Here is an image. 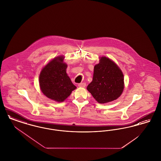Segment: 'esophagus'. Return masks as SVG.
Listing matches in <instances>:
<instances>
[{
    "instance_id": "obj_1",
    "label": "esophagus",
    "mask_w": 161,
    "mask_h": 161,
    "mask_svg": "<svg viewBox=\"0 0 161 161\" xmlns=\"http://www.w3.org/2000/svg\"><path fill=\"white\" fill-rule=\"evenodd\" d=\"M78 86L80 87H84L86 86V83H79V84H78Z\"/></svg>"
}]
</instances>
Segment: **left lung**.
<instances>
[{
    "label": "left lung",
    "mask_w": 161,
    "mask_h": 161,
    "mask_svg": "<svg viewBox=\"0 0 161 161\" xmlns=\"http://www.w3.org/2000/svg\"><path fill=\"white\" fill-rule=\"evenodd\" d=\"M124 86L121 70L114 61L103 57L94 67L93 80L87 89L99 103L103 104L117 99Z\"/></svg>",
    "instance_id": "left-lung-1"
}]
</instances>
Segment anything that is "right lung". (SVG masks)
I'll return each mask as SVG.
<instances>
[{"instance_id":"right-lung-1","label":"right lung","mask_w":161,"mask_h":161,"mask_svg":"<svg viewBox=\"0 0 161 161\" xmlns=\"http://www.w3.org/2000/svg\"><path fill=\"white\" fill-rule=\"evenodd\" d=\"M63 56L55 58L42 69L39 84L42 92L51 100L62 102L70 95L76 86L66 74L67 64Z\"/></svg>"}]
</instances>
